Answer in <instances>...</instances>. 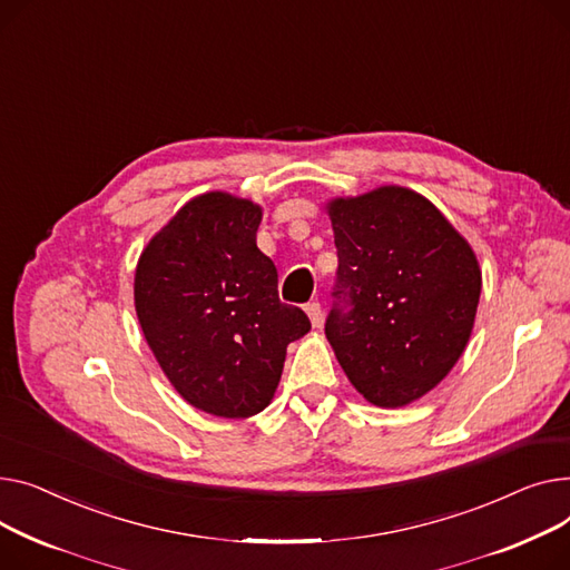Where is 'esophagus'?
<instances>
[{
    "mask_svg": "<svg viewBox=\"0 0 570 570\" xmlns=\"http://www.w3.org/2000/svg\"><path fill=\"white\" fill-rule=\"evenodd\" d=\"M306 313H308L313 326L322 324V304H320V301H311V304H306Z\"/></svg>",
    "mask_w": 570,
    "mask_h": 570,
    "instance_id": "obj_1",
    "label": "esophagus"
}]
</instances>
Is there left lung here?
I'll list each match as a JSON object with an SVG mask.
<instances>
[{"label":"left lung","mask_w":570,"mask_h":570,"mask_svg":"<svg viewBox=\"0 0 570 570\" xmlns=\"http://www.w3.org/2000/svg\"><path fill=\"white\" fill-rule=\"evenodd\" d=\"M338 272L324 333L354 389L403 407L438 386L476 317L474 250L425 197L384 186L328 205Z\"/></svg>","instance_id":"1"}]
</instances>
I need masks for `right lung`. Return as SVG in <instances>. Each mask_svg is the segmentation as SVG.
I'll return each instance as SVG.
<instances>
[{
    "label": "right lung",
    "mask_w": 570,
    "mask_h": 570,
    "mask_svg": "<svg viewBox=\"0 0 570 570\" xmlns=\"http://www.w3.org/2000/svg\"><path fill=\"white\" fill-rule=\"evenodd\" d=\"M262 209L227 193L190 199L145 248L136 311L163 373L184 400L223 419L262 412L287 345L308 315L278 298V272L257 244Z\"/></svg>",
    "instance_id": "obj_1"
}]
</instances>
